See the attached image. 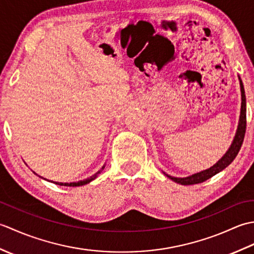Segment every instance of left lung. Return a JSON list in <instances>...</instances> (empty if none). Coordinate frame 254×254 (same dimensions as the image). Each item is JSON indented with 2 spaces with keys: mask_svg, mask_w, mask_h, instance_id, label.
<instances>
[{
  "mask_svg": "<svg viewBox=\"0 0 254 254\" xmlns=\"http://www.w3.org/2000/svg\"><path fill=\"white\" fill-rule=\"evenodd\" d=\"M239 78V83H240V91H241V109H240V117H239V122H238V127H237V131L235 134V137L231 142V145L229 148L227 149V152L224 154V156L220 158L216 164L213 165L212 167H209L208 169L202 170L199 172H196V174H193L191 176L188 177H172L168 174H166L165 171L164 175L171 179L172 181H175L179 185L182 186H191V185H196V183H201L206 181L209 178H212L213 176L217 175L218 172L223 171L226 167H228L231 163H233L234 159L236 158V156L238 155L239 150L241 148L242 142H244L245 138V134H246V127H247V104H246V94H245V88H244V84H242V80L240 76Z\"/></svg>",
  "mask_w": 254,
  "mask_h": 254,
  "instance_id": "8db88e82",
  "label": "left lung"
}]
</instances>
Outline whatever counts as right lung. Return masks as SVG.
<instances>
[{"label": "right lung", "mask_w": 254, "mask_h": 254, "mask_svg": "<svg viewBox=\"0 0 254 254\" xmlns=\"http://www.w3.org/2000/svg\"><path fill=\"white\" fill-rule=\"evenodd\" d=\"M105 166L106 165H104L101 167V169L99 170V171H97L95 175H93L91 177H89V178H87V179H85V180H80V181H77V182H69V183H67V182H65V183H63V182H56L57 185H59V186H64V187H82V186H85V185H87V183H89V182H91L93 180H95L97 177H98V175L100 174V172L105 169ZM38 176V175H37ZM39 178H42V177H40V176H38Z\"/></svg>", "instance_id": "add662e5"}]
</instances>
